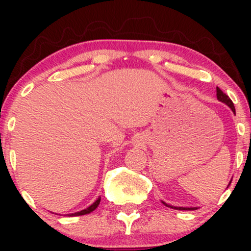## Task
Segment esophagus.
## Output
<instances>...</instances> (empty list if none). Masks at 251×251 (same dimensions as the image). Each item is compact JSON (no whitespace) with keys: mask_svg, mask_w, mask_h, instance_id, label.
Instances as JSON below:
<instances>
[{"mask_svg":"<svg viewBox=\"0 0 251 251\" xmlns=\"http://www.w3.org/2000/svg\"><path fill=\"white\" fill-rule=\"evenodd\" d=\"M134 144H135V145H139V144H140V142H139V140H135V142H134Z\"/></svg>","mask_w":251,"mask_h":251,"instance_id":"1","label":"esophagus"}]
</instances>
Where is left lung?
<instances>
[{
	"label": "left lung",
	"instance_id": "8db88e82",
	"mask_svg": "<svg viewBox=\"0 0 251 251\" xmlns=\"http://www.w3.org/2000/svg\"><path fill=\"white\" fill-rule=\"evenodd\" d=\"M216 92H217V94H216V96H217V99H218V101H221V102L226 103V106H229V108L231 109L232 112H234V114H236V111H235V106H234V103H232L231 99H230V98L227 97L226 93H223V92H222L221 89L218 88V87L216 88ZM230 183H231V181H230ZM230 183H229V185H230ZM229 185H227V186H229ZM162 203H163L164 205H165V206H168V208L176 209V210H197V209H198L197 206H190V208H185V206H175V205H170V204L165 203V201H162Z\"/></svg>",
	"mask_w": 251,
	"mask_h": 251
}]
</instances>
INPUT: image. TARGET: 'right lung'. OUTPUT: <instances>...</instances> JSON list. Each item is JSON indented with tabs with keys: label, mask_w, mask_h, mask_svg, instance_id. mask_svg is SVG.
<instances>
[{
	"label": "right lung",
	"mask_w": 251,
	"mask_h": 251,
	"mask_svg": "<svg viewBox=\"0 0 251 251\" xmlns=\"http://www.w3.org/2000/svg\"><path fill=\"white\" fill-rule=\"evenodd\" d=\"M100 200H101V197L98 198V200H97L96 201H94V203L92 204V205H89L87 209H83V210H81V211L74 212V214H70V215H67V216H71V217H73V216H82V215L91 214L92 211H94V210H96V209L98 208V205H99V204H100Z\"/></svg>",
	"instance_id": "1"
}]
</instances>
